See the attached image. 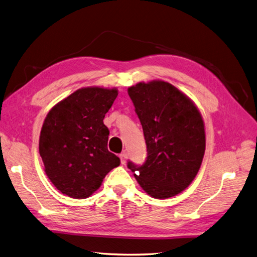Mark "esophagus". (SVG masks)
Instances as JSON below:
<instances>
[{
  "label": "esophagus",
  "instance_id": "esophagus-1",
  "mask_svg": "<svg viewBox=\"0 0 257 257\" xmlns=\"http://www.w3.org/2000/svg\"><path fill=\"white\" fill-rule=\"evenodd\" d=\"M120 159H121V163H122V164H125L126 159H127V154H126L125 151L122 152V153L120 154Z\"/></svg>",
  "mask_w": 257,
  "mask_h": 257
}]
</instances>
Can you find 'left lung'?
Masks as SVG:
<instances>
[{
    "label": "left lung",
    "instance_id": "obj_1",
    "mask_svg": "<svg viewBox=\"0 0 257 257\" xmlns=\"http://www.w3.org/2000/svg\"><path fill=\"white\" fill-rule=\"evenodd\" d=\"M147 145L143 165L127 162L150 196L164 199L188 188L196 177L206 147L204 121L192 100L165 81L137 83L127 90Z\"/></svg>",
    "mask_w": 257,
    "mask_h": 257
}]
</instances>
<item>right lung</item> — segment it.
I'll use <instances>...</instances> for the list:
<instances>
[{
	"label": "right lung",
	"instance_id": "obj_1",
	"mask_svg": "<svg viewBox=\"0 0 257 257\" xmlns=\"http://www.w3.org/2000/svg\"><path fill=\"white\" fill-rule=\"evenodd\" d=\"M116 96V89H79L46 116L40 136L45 172L69 197H89L120 165V159L107 149L109 130L103 122Z\"/></svg>",
	"mask_w": 257,
	"mask_h": 257
}]
</instances>
